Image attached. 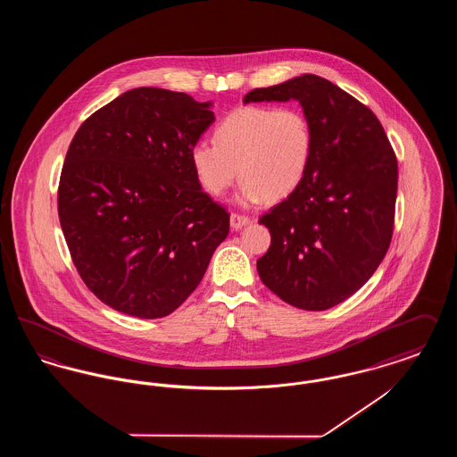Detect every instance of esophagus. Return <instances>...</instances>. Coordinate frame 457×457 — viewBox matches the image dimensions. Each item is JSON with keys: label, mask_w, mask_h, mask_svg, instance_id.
I'll return each instance as SVG.
<instances>
[{"label": "esophagus", "mask_w": 457, "mask_h": 457, "mask_svg": "<svg viewBox=\"0 0 457 457\" xmlns=\"http://www.w3.org/2000/svg\"><path fill=\"white\" fill-rule=\"evenodd\" d=\"M229 224H231V228H233L235 231H238L241 228H245V226H248V224H250V218L233 212V214L229 216Z\"/></svg>", "instance_id": "34e87169"}]
</instances>
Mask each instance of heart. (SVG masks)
<instances>
[{
    "instance_id": "obj_1",
    "label": "heart",
    "mask_w": 457,
    "mask_h": 457,
    "mask_svg": "<svg viewBox=\"0 0 457 457\" xmlns=\"http://www.w3.org/2000/svg\"><path fill=\"white\" fill-rule=\"evenodd\" d=\"M214 142H196L192 147L195 178L209 195L222 196L239 174L243 205L293 194L313 153L310 123L296 108L235 109L214 131Z\"/></svg>"
}]
</instances>
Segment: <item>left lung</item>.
Segmentation results:
<instances>
[{
    "label": "left lung",
    "instance_id": "1",
    "mask_svg": "<svg viewBox=\"0 0 457 457\" xmlns=\"http://www.w3.org/2000/svg\"><path fill=\"white\" fill-rule=\"evenodd\" d=\"M295 99L313 135L302 183L262 216L270 246L262 283L283 302L320 312L345 302L384 261L394 229L397 159L377 116L348 92L304 73L255 88L243 103Z\"/></svg>",
    "mask_w": 457,
    "mask_h": 457
}]
</instances>
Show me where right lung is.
<instances>
[{
	"label": "right lung",
	"mask_w": 457,
	"mask_h": 457,
	"mask_svg": "<svg viewBox=\"0 0 457 457\" xmlns=\"http://www.w3.org/2000/svg\"><path fill=\"white\" fill-rule=\"evenodd\" d=\"M211 106L131 88L88 116L68 147L58 188L66 245L88 289L121 313L170 315L229 233V214L190 164L216 120Z\"/></svg>",
	"instance_id": "add662e5"
}]
</instances>
